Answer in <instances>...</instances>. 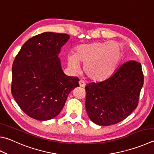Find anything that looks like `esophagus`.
I'll list each match as a JSON object with an SVG mask.
<instances>
[{
	"label": "esophagus",
	"mask_w": 154,
	"mask_h": 154,
	"mask_svg": "<svg viewBox=\"0 0 154 154\" xmlns=\"http://www.w3.org/2000/svg\"><path fill=\"white\" fill-rule=\"evenodd\" d=\"M79 83V86L81 87V88H84V87L85 86V83L83 82V80H80Z\"/></svg>",
	"instance_id": "obj_1"
}]
</instances>
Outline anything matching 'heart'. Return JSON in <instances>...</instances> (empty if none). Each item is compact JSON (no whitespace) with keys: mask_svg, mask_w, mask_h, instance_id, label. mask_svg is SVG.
Instances as JSON below:
<instances>
[{"mask_svg":"<svg viewBox=\"0 0 154 154\" xmlns=\"http://www.w3.org/2000/svg\"><path fill=\"white\" fill-rule=\"evenodd\" d=\"M122 58V49L115 42L83 44L77 47L75 54L66 58L70 70L78 72L80 62L84 64V71L95 81H102L110 76L118 67Z\"/></svg>","mask_w":154,"mask_h":154,"instance_id":"b5f03b06","label":"heart"}]
</instances>
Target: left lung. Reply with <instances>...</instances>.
<instances>
[{"instance_id": "obj_1", "label": "left lung", "mask_w": 154, "mask_h": 154, "mask_svg": "<svg viewBox=\"0 0 154 154\" xmlns=\"http://www.w3.org/2000/svg\"><path fill=\"white\" fill-rule=\"evenodd\" d=\"M143 80L141 63L130 60L106 80L88 83L85 108L89 118L100 126L123 121L138 105Z\"/></svg>"}]
</instances>
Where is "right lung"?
I'll return each mask as SVG.
<instances>
[{
    "label": "right lung",
    "instance_id": "add662e5",
    "mask_svg": "<svg viewBox=\"0 0 154 154\" xmlns=\"http://www.w3.org/2000/svg\"><path fill=\"white\" fill-rule=\"evenodd\" d=\"M70 35L44 32L29 39L16 56L12 66L11 93L27 115L48 121L62 110L79 79L66 75L60 58Z\"/></svg>",
    "mask_w": 154,
    "mask_h": 154
}]
</instances>
